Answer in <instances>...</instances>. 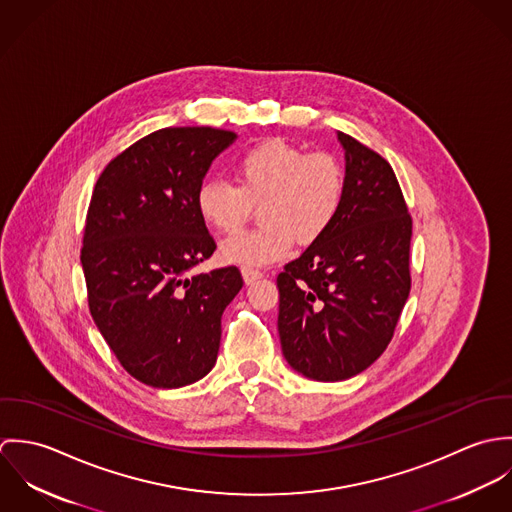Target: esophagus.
Masks as SVG:
<instances>
[{
    "label": "esophagus",
    "mask_w": 512,
    "mask_h": 512,
    "mask_svg": "<svg viewBox=\"0 0 512 512\" xmlns=\"http://www.w3.org/2000/svg\"><path fill=\"white\" fill-rule=\"evenodd\" d=\"M242 278H244V282L246 284H254L256 280H260L262 278V272L260 270H256V268H242Z\"/></svg>",
    "instance_id": "1"
}]
</instances>
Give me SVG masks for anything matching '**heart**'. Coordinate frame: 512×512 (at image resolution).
I'll return each mask as SVG.
<instances>
[{
	"label": "heart",
	"mask_w": 512,
	"mask_h": 512,
	"mask_svg": "<svg viewBox=\"0 0 512 512\" xmlns=\"http://www.w3.org/2000/svg\"><path fill=\"white\" fill-rule=\"evenodd\" d=\"M232 171L236 185L205 179L195 195L199 217L220 234L238 230L258 205L260 226L220 244L226 264L266 266L286 258L293 242H319L347 199V171L335 153H307L278 138L240 153Z\"/></svg>",
	"instance_id": "heart-1"
}]
</instances>
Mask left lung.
Returning a JSON list of instances; mask_svg holds the SVG:
<instances>
[{"label": "left lung", "mask_w": 512, "mask_h": 512, "mask_svg": "<svg viewBox=\"0 0 512 512\" xmlns=\"http://www.w3.org/2000/svg\"><path fill=\"white\" fill-rule=\"evenodd\" d=\"M337 138L347 161L343 211L278 276L284 357L321 382L347 380L386 351L412 286V217L390 163Z\"/></svg>", "instance_id": "left-lung-1"}]
</instances>
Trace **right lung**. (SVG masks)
I'll list each match as a JSON object with an SVG mask.
<instances>
[{"label": "right lung", "mask_w": 512, "mask_h": 512, "mask_svg": "<svg viewBox=\"0 0 512 512\" xmlns=\"http://www.w3.org/2000/svg\"><path fill=\"white\" fill-rule=\"evenodd\" d=\"M234 140L209 126L163 128L116 155L94 185L80 250L90 315L147 386H187L217 363L220 317L244 282L236 266L191 274L217 248L195 195Z\"/></svg>", "instance_id": "right-lung-1"}]
</instances>
